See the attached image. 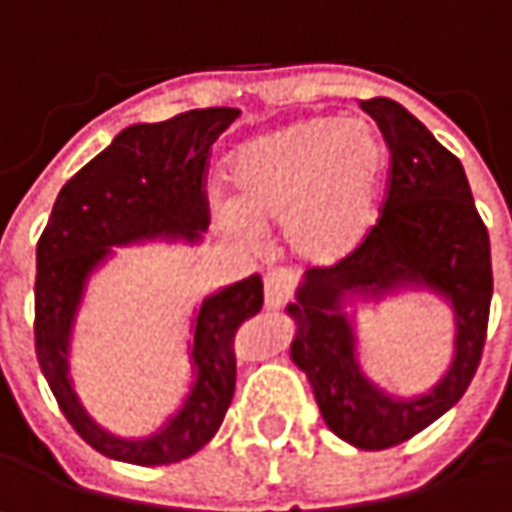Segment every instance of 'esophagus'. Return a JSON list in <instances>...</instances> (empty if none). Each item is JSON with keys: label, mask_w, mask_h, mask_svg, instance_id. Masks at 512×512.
Masks as SVG:
<instances>
[{"label": "esophagus", "mask_w": 512, "mask_h": 512, "mask_svg": "<svg viewBox=\"0 0 512 512\" xmlns=\"http://www.w3.org/2000/svg\"><path fill=\"white\" fill-rule=\"evenodd\" d=\"M263 291H266V309H280V306L289 303L291 294H294V277L289 272H283V269L269 272L266 280H263Z\"/></svg>", "instance_id": "1"}]
</instances>
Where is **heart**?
<instances>
[{
	"label": "heart",
	"instance_id": "b5f03b06",
	"mask_svg": "<svg viewBox=\"0 0 512 512\" xmlns=\"http://www.w3.org/2000/svg\"><path fill=\"white\" fill-rule=\"evenodd\" d=\"M385 161L368 121L297 118L232 155V201L212 203V221L240 243L257 240V226L283 221V240L300 263L334 266L374 229Z\"/></svg>",
	"mask_w": 512,
	"mask_h": 512
}]
</instances>
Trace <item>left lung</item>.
<instances>
[{
  "mask_svg": "<svg viewBox=\"0 0 512 512\" xmlns=\"http://www.w3.org/2000/svg\"><path fill=\"white\" fill-rule=\"evenodd\" d=\"M362 110L391 150L382 215L357 252L309 269L286 311L297 326L291 360L306 371L328 428L354 448L385 450L425 431L467 391L485 348L493 269L459 158L391 98H368ZM399 288L439 293L457 320L451 368L414 400L391 398L364 377L344 314L348 299H381Z\"/></svg>",
  "mask_w": 512,
  "mask_h": 512,
  "instance_id": "1",
  "label": "left lung"
}]
</instances>
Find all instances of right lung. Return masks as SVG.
<instances>
[{
	"instance_id": "right-lung-1",
	"label": "right lung",
	"mask_w": 512,
	"mask_h": 512,
	"mask_svg": "<svg viewBox=\"0 0 512 512\" xmlns=\"http://www.w3.org/2000/svg\"><path fill=\"white\" fill-rule=\"evenodd\" d=\"M238 115L232 107H206L121 130L62 186L36 246L33 334L42 374L81 439L118 462L150 467L189 459L218 433L235 397V337L263 309L260 274L203 297L192 320V388L178 414L144 439L113 436L84 411L70 379V337L87 280L113 246L201 240L209 226V152Z\"/></svg>"
}]
</instances>
